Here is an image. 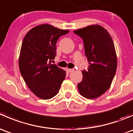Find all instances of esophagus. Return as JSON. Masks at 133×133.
<instances>
[{"label": "esophagus", "instance_id": "1", "mask_svg": "<svg viewBox=\"0 0 133 133\" xmlns=\"http://www.w3.org/2000/svg\"><path fill=\"white\" fill-rule=\"evenodd\" d=\"M67 71H68L69 73H71V72L73 71V69H67Z\"/></svg>", "mask_w": 133, "mask_h": 133}]
</instances>
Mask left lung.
I'll return each instance as SVG.
<instances>
[{
    "mask_svg": "<svg viewBox=\"0 0 133 133\" xmlns=\"http://www.w3.org/2000/svg\"><path fill=\"white\" fill-rule=\"evenodd\" d=\"M74 33L82 38L88 70L82 71L83 78L78 84L82 96L96 98L109 88L117 68V58L113 41L106 29L99 25L78 29Z\"/></svg>",
    "mask_w": 133,
    "mask_h": 133,
    "instance_id": "obj_1",
    "label": "left lung"
}]
</instances>
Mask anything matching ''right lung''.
Here are the masks:
<instances>
[{
    "instance_id": "obj_1",
    "label": "right lung",
    "mask_w": 133,
    "mask_h": 133,
    "mask_svg": "<svg viewBox=\"0 0 133 133\" xmlns=\"http://www.w3.org/2000/svg\"><path fill=\"white\" fill-rule=\"evenodd\" d=\"M69 33L49 24L37 25L24 38L19 69L25 84L40 98L50 99L58 93L66 73L52 64L57 54V41Z\"/></svg>"
}]
</instances>
